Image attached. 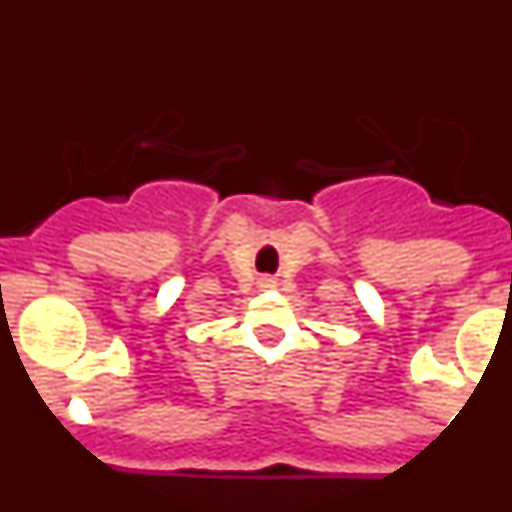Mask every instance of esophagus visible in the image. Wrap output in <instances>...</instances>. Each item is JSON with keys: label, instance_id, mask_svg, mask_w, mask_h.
I'll return each mask as SVG.
<instances>
[{"label": "esophagus", "instance_id": "1", "mask_svg": "<svg viewBox=\"0 0 512 512\" xmlns=\"http://www.w3.org/2000/svg\"><path fill=\"white\" fill-rule=\"evenodd\" d=\"M264 287H271V284H269V282H264Z\"/></svg>", "mask_w": 512, "mask_h": 512}]
</instances>
